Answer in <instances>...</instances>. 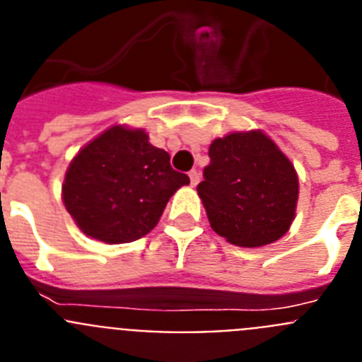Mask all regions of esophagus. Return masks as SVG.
Instances as JSON below:
<instances>
[{"label":"esophagus","mask_w":362,"mask_h":362,"mask_svg":"<svg viewBox=\"0 0 362 362\" xmlns=\"http://www.w3.org/2000/svg\"><path fill=\"white\" fill-rule=\"evenodd\" d=\"M188 175H190V183L194 185V187H196V185L199 183V177H201L199 172H197V170H190V174H188Z\"/></svg>","instance_id":"esophagus-1"}]
</instances>
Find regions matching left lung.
I'll return each mask as SVG.
<instances>
[{
  "instance_id": "obj_1",
  "label": "left lung",
  "mask_w": 362,
  "mask_h": 362,
  "mask_svg": "<svg viewBox=\"0 0 362 362\" xmlns=\"http://www.w3.org/2000/svg\"><path fill=\"white\" fill-rule=\"evenodd\" d=\"M197 194L210 226L235 246L270 245L296 217L299 181L288 158L259 130L233 132L209 148Z\"/></svg>"
}]
</instances>
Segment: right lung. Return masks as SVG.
I'll use <instances>...</instances> for the list:
<instances>
[{
	"mask_svg": "<svg viewBox=\"0 0 362 362\" xmlns=\"http://www.w3.org/2000/svg\"><path fill=\"white\" fill-rule=\"evenodd\" d=\"M188 183L145 130L112 127L72 159L63 203L86 235L119 245L145 238L174 192Z\"/></svg>",
	"mask_w": 362,
	"mask_h": 362,
	"instance_id": "add662e5",
	"label": "right lung"
}]
</instances>
